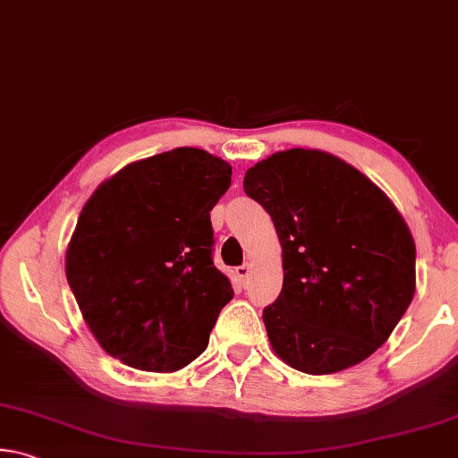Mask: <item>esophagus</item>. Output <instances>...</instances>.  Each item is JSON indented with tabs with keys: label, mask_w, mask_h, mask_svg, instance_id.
I'll use <instances>...</instances> for the list:
<instances>
[{
	"label": "esophagus",
	"mask_w": 458,
	"mask_h": 458,
	"mask_svg": "<svg viewBox=\"0 0 458 458\" xmlns=\"http://www.w3.org/2000/svg\"><path fill=\"white\" fill-rule=\"evenodd\" d=\"M250 270H252V267H250V265H248V262H244V265H242V267H236V275H238V278H240V281H242V283H246V278H248V276H250Z\"/></svg>",
	"instance_id": "1"
}]
</instances>
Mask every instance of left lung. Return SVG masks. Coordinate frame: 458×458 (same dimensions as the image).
I'll return each instance as SVG.
<instances>
[{
	"label": "left lung",
	"mask_w": 458,
	"mask_h": 458,
	"mask_svg": "<svg viewBox=\"0 0 458 458\" xmlns=\"http://www.w3.org/2000/svg\"><path fill=\"white\" fill-rule=\"evenodd\" d=\"M273 218L283 291L262 311L275 353L311 376L369 358L416 291V246L392 199L360 169L319 149H289L244 175Z\"/></svg>",
	"instance_id": "left-lung-1"
}]
</instances>
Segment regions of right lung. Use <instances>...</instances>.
<instances>
[{"mask_svg":"<svg viewBox=\"0 0 458 458\" xmlns=\"http://www.w3.org/2000/svg\"><path fill=\"white\" fill-rule=\"evenodd\" d=\"M230 177L224 159L177 147L125 165L84 204L66 278L98 345L125 366L169 374L208 347L234 297L210 222Z\"/></svg>","mask_w":458,"mask_h":458,"instance_id":"right-lung-1","label":"right lung"}]
</instances>
